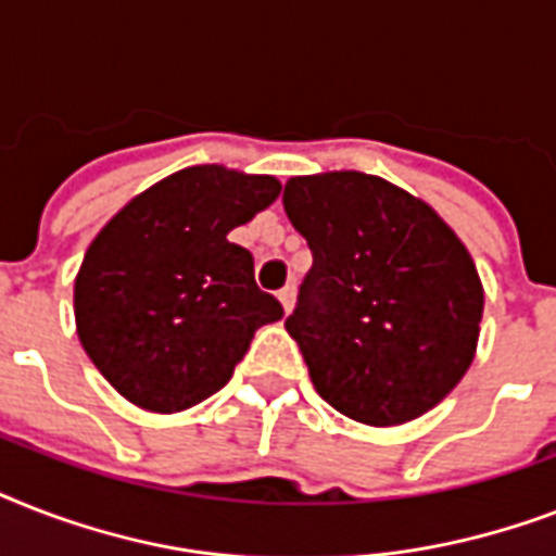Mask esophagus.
Here are the masks:
<instances>
[{
	"label": "esophagus",
	"mask_w": 556,
	"mask_h": 556,
	"mask_svg": "<svg viewBox=\"0 0 556 556\" xmlns=\"http://www.w3.org/2000/svg\"><path fill=\"white\" fill-rule=\"evenodd\" d=\"M294 294H296V291H294V286H286V288H282V291H279V303H282V308H286V314L288 312H291V308H294Z\"/></svg>",
	"instance_id": "obj_1"
}]
</instances>
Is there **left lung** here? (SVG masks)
I'll return each instance as SVG.
<instances>
[{
    "label": "left lung",
    "instance_id": "left-lung-1",
    "mask_svg": "<svg viewBox=\"0 0 556 556\" xmlns=\"http://www.w3.org/2000/svg\"><path fill=\"white\" fill-rule=\"evenodd\" d=\"M282 204L312 248L288 334L338 413L395 427L444 401L476 355L484 291L444 218L355 169L296 176Z\"/></svg>",
    "mask_w": 556,
    "mask_h": 556
}]
</instances>
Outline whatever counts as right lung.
Returning <instances> with one entry per match:
<instances>
[{
	"instance_id": "1",
	"label": "right lung",
	"mask_w": 556,
	"mask_h": 556,
	"mask_svg": "<svg viewBox=\"0 0 556 556\" xmlns=\"http://www.w3.org/2000/svg\"><path fill=\"white\" fill-rule=\"evenodd\" d=\"M274 176L178 169L94 236L74 279L77 334L112 387L150 413H181L225 387L253 334L282 317L227 233L274 204Z\"/></svg>"
}]
</instances>
